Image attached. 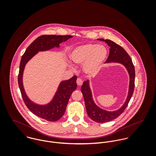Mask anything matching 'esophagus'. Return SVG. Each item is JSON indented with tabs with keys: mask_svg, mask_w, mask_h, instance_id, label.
Segmentation results:
<instances>
[{
	"mask_svg": "<svg viewBox=\"0 0 156 156\" xmlns=\"http://www.w3.org/2000/svg\"><path fill=\"white\" fill-rule=\"evenodd\" d=\"M76 82H77V85H79V86H81V85H82L83 81H82V80L80 78H77V81H76Z\"/></svg>",
	"mask_w": 156,
	"mask_h": 156,
	"instance_id": "esophagus-1",
	"label": "esophagus"
}]
</instances>
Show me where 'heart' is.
I'll return each mask as SVG.
<instances>
[{"instance_id": "b5f03b06", "label": "heart", "mask_w": 156, "mask_h": 156, "mask_svg": "<svg viewBox=\"0 0 156 156\" xmlns=\"http://www.w3.org/2000/svg\"><path fill=\"white\" fill-rule=\"evenodd\" d=\"M105 45L87 44L74 48L71 52V60L76 64H83V71L89 75L97 74L108 56Z\"/></svg>"}]
</instances>
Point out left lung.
Wrapping results in <instances>:
<instances>
[{"mask_svg": "<svg viewBox=\"0 0 156 156\" xmlns=\"http://www.w3.org/2000/svg\"><path fill=\"white\" fill-rule=\"evenodd\" d=\"M98 40L105 41L110 47L109 55L105 63L116 62L122 64L126 68L130 76L129 89L127 99L122 106L115 111H107L97 106L92 98V92L89 87V80H88L83 83L81 87V91L83 95L87 112L89 118L95 122L103 123L111 121L118 117L128 106L133 94L135 70L131 58L121 46L116 44L110 40L99 38Z\"/></svg>", "mask_w": 156, "mask_h": 156, "instance_id": "8db88e82", "label": "left lung"}]
</instances>
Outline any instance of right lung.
Masks as SVG:
<instances>
[{
  "instance_id": "obj_1",
  "label": "right lung",
  "mask_w": 156,
  "mask_h": 156,
  "mask_svg": "<svg viewBox=\"0 0 156 156\" xmlns=\"http://www.w3.org/2000/svg\"><path fill=\"white\" fill-rule=\"evenodd\" d=\"M71 35H45L38 37L27 48L22 57L20 64L18 82L23 101L27 108L37 116L48 121H56L64 115L69 98L77 88V76H74L67 80L62 81L51 101L48 104L40 105L32 101L27 96L23 85V74L25 66L38 51H47L72 38Z\"/></svg>"
}]
</instances>
